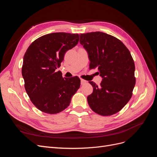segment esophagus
Masks as SVG:
<instances>
[{
    "label": "esophagus",
    "mask_w": 157,
    "mask_h": 157,
    "mask_svg": "<svg viewBox=\"0 0 157 157\" xmlns=\"http://www.w3.org/2000/svg\"><path fill=\"white\" fill-rule=\"evenodd\" d=\"M80 82H81V84H82V85H83V84L86 83V80H83V79H80Z\"/></svg>",
    "instance_id": "1"
}]
</instances>
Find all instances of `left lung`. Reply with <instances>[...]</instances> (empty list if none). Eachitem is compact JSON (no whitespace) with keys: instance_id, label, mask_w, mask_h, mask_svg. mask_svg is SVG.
<instances>
[{"instance_id":"1","label":"left lung","mask_w":157,"mask_h":157,"mask_svg":"<svg viewBox=\"0 0 157 157\" xmlns=\"http://www.w3.org/2000/svg\"><path fill=\"white\" fill-rule=\"evenodd\" d=\"M80 43L88 52L90 67H98L103 78L99 86L89 82L94 89L88 105L101 116L114 115L129 101L136 84L130 52L119 39L99 31L80 34Z\"/></svg>"}]
</instances>
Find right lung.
I'll use <instances>...</instances> for the list:
<instances>
[{
	"label": "right lung",
	"mask_w": 157,
	"mask_h": 157,
	"mask_svg": "<svg viewBox=\"0 0 157 157\" xmlns=\"http://www.w3.org/2000/svg\"><path fill=\"white\" fill-rule=\"evenodd\" d=\"M78 34L53 33L38 38L23 56L21 73L31 102L40 111H63L80 86L78 77L63 78L60 71L65 52L78 44Z\"/></svg>",
	"instance_id": "obj_1"
}]
</instances>
